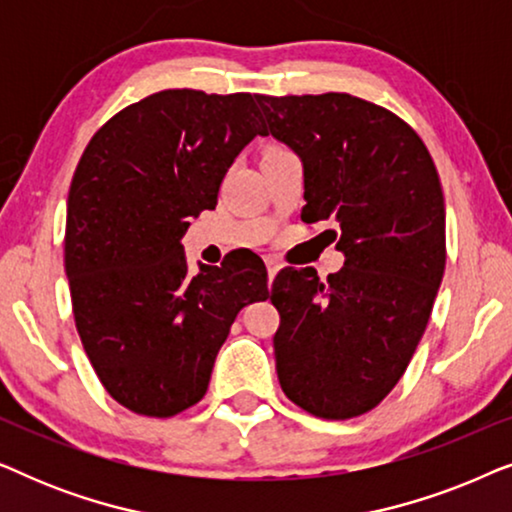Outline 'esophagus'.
Wrapping results in <instances>:
<instances>
[{"label": "esophagus", "mask_w": 512, "mask_h": 512, "mask_svg": "<svg viewBox=\"0 0 512 512\" xmlns=\"http://www.w3.org/2000/svg\"><path fill=\"white\" fill-rule=\"evenodd\" d=\"M265 265H268V284L272 286V279H275V275L279 272V268H282V265H279L277 258H265Z\"/></svg>", "instance_id": "1"}]
</instances>
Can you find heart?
Segmentation results:
<instances>
[{
  "label": "heart",
  "instance_id": "heart-1",
  "mask_svg": "<svg viewBox=\"0 0 512 512\" xmlns=\"http://www.w3.org/2000/svg\"><path fill=\"white\" fill-rule=\"evenodd\" d=\"M275 149H277V146H275Z\"/></svg>",
  "mask_w": 512,
  "mask_h": 512
}]
</instances>
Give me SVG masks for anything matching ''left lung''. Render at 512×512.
I'll return each instance as SVG.
<instances>
[{
    "label": "left lung",
    "instance_id": "8db88e82",
    "mask_svg": "<svg viewBox=\"0 0 512 512\" xmlns=\"http://www.w3.org/2000/svg\"><path fill=\"white\" fill-rule=\"evenodd\" d=\"M272 137L305 167V223L335 221L345 254L321 282L284 268L277 377L298 408L352 419L401 380L429 324L445 272V200L422 139L394 111L349 93L256 95Z\"/></svg>",
    "mask_w": 512,
    "mask_h": 512
}]
</instances>
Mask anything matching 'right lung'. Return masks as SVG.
<instances>
[{"label": "right lung", "instance_id": "1", "mask_svg": "<svg viewBox=\"0 0 512 512\" xmlns=\"http://www.w3.org/2000/svg\"><path fill=\"white\" fill-rule=\"evenodd\" d=\"M261 130L251 93L160 90L111 116L76 165L65 270L95 375L123 408L174 417L207 394L244 305L265 300L256 254L188 277L181 237Z\"/></svg>", "mask_w": 512, "mask_h": 512}]
</instances>
